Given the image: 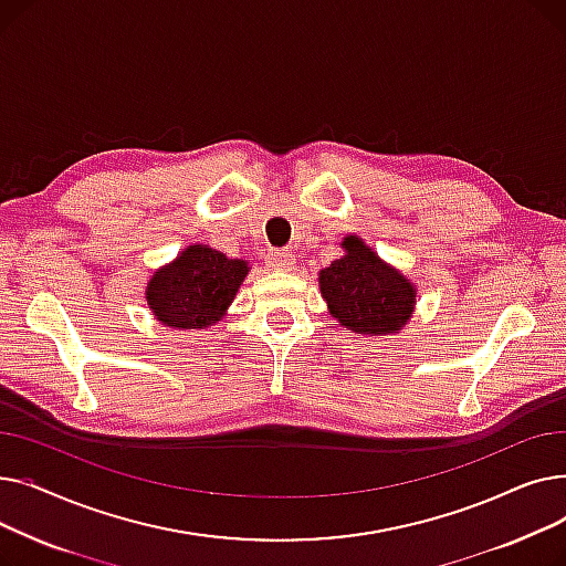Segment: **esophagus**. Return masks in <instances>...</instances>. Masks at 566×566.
I'll return each instance as SVG.
<instances>
[{
    "label": "esophagus",
    "mask_w": 566,
    "mask_h": 566,
    "mask_svg": "<svg viewBox=\"0 0 566 566\" xmlns=\"http://www.w3.org/2000/svg\"><path fill=\"white\" fill-rule=\"evenodd\" d=\"M293 263H295V256L291 252H273L271 256H268V265H271L273 271L286 273V271H291Z\"/></svg>",
    "instance_id": "esophagus-1"
}]
</instances>
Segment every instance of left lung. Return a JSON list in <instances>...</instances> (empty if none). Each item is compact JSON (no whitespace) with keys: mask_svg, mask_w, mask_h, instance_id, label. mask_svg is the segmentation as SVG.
Wrapping results in <instances>:
<instances>
[{"mask_svg":"<svg viewBox=\"0 0 566 566\" xmlns=\"http://www.w3.org/2000/svg\"><path fill=\"white\" fill-rule=\"evenodd\" d=\"M344 254L318 273V289L342 328L363 337H388L403 331L418 303V289L382 261L360 235L348 233Z\"/></svg>","mask_w":566,"mask_h":566,"instance_id":"1","label":"left lung"}]
</instances>
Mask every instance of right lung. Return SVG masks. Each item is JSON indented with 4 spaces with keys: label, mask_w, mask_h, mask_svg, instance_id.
Listing matches in <instances>:
<instances>
[{
    "label": "right lung",
    "mask_w": 566,
    "mask_h": 566,
    "mask_svg": "<svg viewBox=\"0 0 566 566\" xmlns=\"http://www.w3.org/2000/svg\"><path fill=\"white\" fill-rule=\"evenodd\" d=\"M248 273L245 259H229L211 245L192 243L158 268L144 289V298L167 328L203 331L227 314Z\"/></svg>",
    "instance_id": "right-lung-1"
}]
</instances>
